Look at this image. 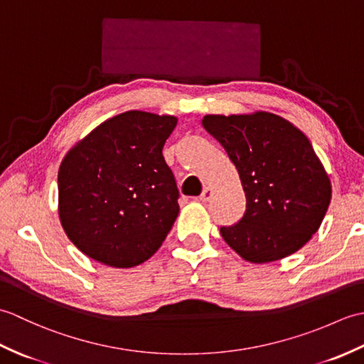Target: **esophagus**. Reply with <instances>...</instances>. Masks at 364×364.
<instances>
[{
    "instance_id": "1",
    "label": "esophagus",
    "mask_w": 364,
    "mask_h": 364,
    "mask_svg": "<svg viewBox=\"0 0 364 364\" xmlns=\"http://www.w3.org/2000/svg\"><path fill=\"white\" fill-rule=\"evenodd\" d=\"M211 197H213V189L211 188H205L202 194H200V200H202V202H210Z\"/></svg>"
}]
</instances>
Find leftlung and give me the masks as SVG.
I'll list each match as a JSON object with an SVG mask.
<instances>
[{"instance_id":"8db88e82","label":"left lung","mask_w":364,"mask_h":364,"mask_svg":"<svg viewBox=\"0 0 364 364\" xmlns=\"http://www.w3.org/2000/svg\"><path fill=\"white\" fill-rule=\"evenodd\" d=\"M202 125L225 149L247 198L242 219L220 228L223 241L257 264L301 249L331 198L330 178L308 137L266 111L205 115Z\"/></svg>"}]
</instances>
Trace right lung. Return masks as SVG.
Masks as SVG:
<instances>
[{"instance_id":"right-lung-1","label":"right lung","mask_w":364,"mask_h":364,"mask_svg":"<svg viewBox=\"0 0 364 364\" xmlns=\"http://www.w3.org/2000/svg\"><path fill=\"white\" fill-rule=\"evenodd\" d=\"M173 115L128 111L76 144L58 173L59 219L89 258L134 267L153 257L180 211L172 170L162 156Z\"/></svg>"}]
</instances>
